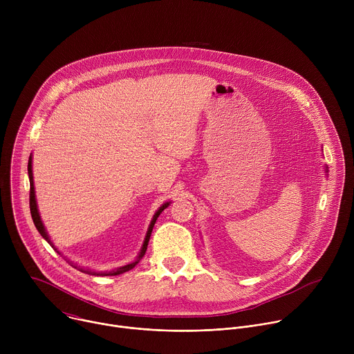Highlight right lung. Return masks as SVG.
Segmentation results:
<instances>
[{
  "label": "right lung",
  "instance_id": "1",
  "mask_svg": "<svg viewBox=\"0 0 354 354\" xmlns=\"http://www.w3.org/2000/svg\"><path fill=\"white\" fill-rule=\"evenodd\" d=\"M28 174H29V182H30V190H29V207H30L32 220H33V223H35V227H36V228H37V231L40 232V235H41V236H43V238H44L50 245H52V248H53L55 250H57V249L55 248V245L52 243V241H50V238H48V235H47V232H46L44 227H43V223H41V220H40V216H39V213H37L36 198H35V187H33V175H32V157L29 158V162H28ZM168 206H169V203L162 205V206L158 209V212L154 214L153 221H151V224H149V227H148V231H147V235H145V239H144V243H142V248H141V252H140V255H138L137 261H134L133 263H129V265H126V266L118 268L116 270H112V272H108V273H96V272H89V270H82V269H81V272H85V273H88V274H97V276H118V274H122V273H124V272L131 270V269H133V268L140 262V259L145 255L147 245H148V241H149L151 232H153L154 224H156V221H157L158 216H160V214H161V213H162ZM57 252H59V250H57Z\"/></svg>",
  "mask_w": 354,
  "mask_h": 354
}]
</instances>
